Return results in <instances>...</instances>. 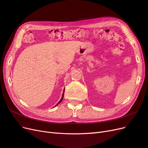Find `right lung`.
<instances>
[{
  "instance_id": "obj_1",
  "label": "right lung",
  "mask_w": 148,
  "mask_h": 148,
  "mask_svg": "<svg viewBox=\"0 0 148 148\" xmlns=\"http://www.w3.org/2000/svg\"><path fill=\"white\" fill-rule=\"evenodd\" d=\"M64 91H65V88H64V92H63V94H62V98H61V99L60 100V101L59 102H58L57 103V105L56 106H57L58 104H59V103H60V102L62 101V99H63V97H64Z\"/></svg>"
}]
</instances>
